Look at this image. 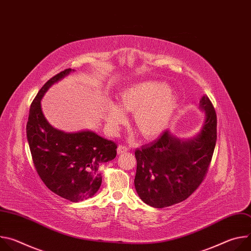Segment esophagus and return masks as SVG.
<instances>
[{"instance_id": "1", "label": "esophagus", "mask_w": 251, "mask_h": 251, "mask_svg": "<svg viewBox=\"0 0 251 251\" xmlns=\"http://www.w3.org/2000/svg\"><path fill=\"white\" fill-rule=\"evenodd\" d=\"M128 150H129L128 147L121 145V146H118V148H117V153H118V154H123V153L127 152Z\"/></svg>"}]
</instances>
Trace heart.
I'll return each instance as SVG.
<instances>
[{"label":"heart","mask_w":251,"mask_h":251,"mask_svg":"<svg viewBox=\"0 0 251 251\" xmlns=\"http://www.w3.org/2000/svg\"><path fill=\"white\" fill-rule=\"evenodd\" d=\"M170 87L158 81H144L123 89L118 96V105L107 102L103 119L110 133H115L125 123L123 111L133 113V124L142 137L154 139L169 126L176 109L178 99L170 92Z\"/></svg>","instance_id":"b5f03b06"}]
</instances>
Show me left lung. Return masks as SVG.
<instances>
[{
	"label": "left lung",
	"mask_w": 251,
	"mask_h": 251,
	"mask_svg": "<svg viewBox=\"0 0 251 251\" xmlns=\"http://www.w3.org/2000/svg\"><path fill=\"white\" fill-rule=\"evenodd\" d=\"M204 122L194 137L180 139L166 130L135 151V189L145 203L167 207L188 199L207 172L217 142V114L206 95L200 101Z\"/></svg>",
	"instance_id": "left-lung-1"
}]
</instances>
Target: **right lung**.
Instances as JSON below:
<instances>
[{"label":"right lung","mask_w":251,"mask_h":251,"mask_svg":"<svg viewBox=\"0 0 251 251\" xmlns=\"http://www.w3.org/2000/svg\"><path fill=\"white\" fill-rule=\"evenodd\" d=\"M75 69L67 68L51 77L33 99L26 124L32 161L45 185L73 202L93 197L102 182L99 165L116 157V144L90 130L66 133L46 119L41 101L51 85Z\"/></svg>","instance_id":"right-lung-1"}]
</instances>
